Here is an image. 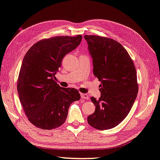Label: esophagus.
<instances>
[{"instance_id": "1", "label": "esophagus", "mask_w": 160, "mask_h": 160, "mask_svg": "<svg viewBox=\"0 0 160 160\" xmlns=\"http://www.w3.org/2000/svg\"><path fill=\"white\" fill-rule=\"evenodd\" d=\"M80 96H81V98H83V99H85V100H87L88 99V95L87 94V93H80Z\"/></svg>"}]
</instances>
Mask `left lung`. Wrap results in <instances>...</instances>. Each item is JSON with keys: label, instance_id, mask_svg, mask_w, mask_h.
I'll use <instances>...</instances> for the list:
<instances>
[{"label": "left lung", "instance_id": "left-lung-1", "mask_svg": "<svg viewBox=\"0 0 160 160\" xmlns=\"http://www.w3.org/2000/svg\"><path fill=\"white\" fill-rule=\"evenodd\" d=\"M93 58V75L101 84L98 100L87 121L98 130L118 126L129 114L138 93L136 68L128 51L120 43L108 37L84 35Z\"/></svg>", "mask_w": 160, "mask_h": 160}]
</instances>
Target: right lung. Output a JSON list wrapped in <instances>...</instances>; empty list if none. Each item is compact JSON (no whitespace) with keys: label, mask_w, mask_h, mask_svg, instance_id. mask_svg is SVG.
<instances>
[{"label":"right lung","mask_w":160,"mask_h":160,"mask_svg":"<svg viewBox=\"0 0 160 160\" xmlns=\"http://www.w3.org/2000/svg\"><path fill=\"white\" fill-rule=\"evenodd\" d=\"M82 37L57 36L39 41L25 55L18 78L17 91L31 123L43 130L64 124L72 102L80 99L78 90L61 87L55 74L67 53L76 49Z\"/></svg>","instance_id":"add662e5"}]
</instances>
